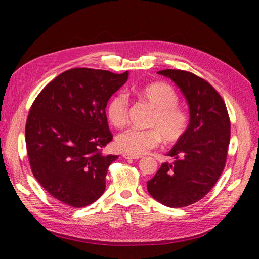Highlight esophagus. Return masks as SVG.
<instances>
[{"mask_svg": "<svg viewBox=\"0 0 259 259\" xmlns=\"http://www.w3.org/2000/svg\"><path fill=\"white\" fill-rule=\"evenodd\" d=\"M122 157L124 158V159H140L141 157L140 156H135V155H130V153H126V152H123L122 153Z\"/></svg>", "mask_w": 259, "mask_h": 259, "instance_id": "esophagus-1", "label": "esophagus"}]
</instances>
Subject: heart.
Returning a JSON list of instances; mask_svg holds the SVG:
<instances>
[{
  "mask_svg": "<svg viewBox=\"0 0 259 259\" xmlns=\"http://www.w3.org/2000/svg\"><path fill=\"white\" fill-rule=\"evenodd\" d=\"M134 92L155 109L148 122L150 129H128L117 136L115 146L130 155H144L160 145L161 139L175 145L184 138L189 128V114L178 106L179 96L171 85L151 83L136 88ZM109 122L115 128L123 126L128 121L129 101L122 92L109 99L106 108Z\"/></svg>",
  "mask_w": 259,
  "mask_h": 259,
  "instance_id": "heart-1",
  "label": "heart"
}]
</instances>
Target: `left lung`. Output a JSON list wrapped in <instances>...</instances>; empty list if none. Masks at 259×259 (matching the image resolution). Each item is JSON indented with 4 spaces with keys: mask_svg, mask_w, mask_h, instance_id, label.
I'll use <instances>...</instances> for the list:
<instances>
[{
    "mask_svg": "<svg viewBox=\"0 0 259 259\" xmlns=\"http://www.w3.org/2000/svg\"><path fill=\"white\" fill-rule=\"evenodd\" d=\"M159 74L171 79L183 91L190 110L189 128L147 183L149 194L171 208L189 206L202 199L216 185L226 164L230 119L226 104L217 90L194 73L167 69Z\"/></svg>",
    "mask_w": 259,
    "mask_h": 259,
    "instance_id": "obj_1",
    "label": "left lung"
}]
</instances>
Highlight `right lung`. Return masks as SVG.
Returning <instances> with one entry per match:
<instances>
[{"label":"right lung","mask_w":259,"mask_h":259,"mask_svg":"<svg viewBox=\"0 0 259 259\" xmlns=\"http://www.w3.org/2000/svg\"><path fill=\"white\" fill-rule=\"evenodd\" d=\"M128 75L70 69L49 82L32 103L25 124L32 174L64 205L85 207L106 189L108 168L118 159L102 153L113 138L106 107Z\"/></svg>","instance_id":"add662e5"}]
</instances>
